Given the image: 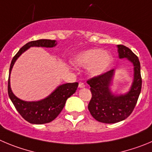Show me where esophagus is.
<instances>
[{
    "label": "esophagus",
    "instance_id": "34e87169",
    "mask_svg": "<svg viewBox=\"0 0 152 152\" xmlns=\"http://www.w3.org/2000/svg\"><path fill=\"white\" fill-rule=\"evenodd\" d=\"M85 84L83 83H79V88H85Z\"/></svg>",
    "mask_w": 152,
    "mask_h": 152
}]
</instances>
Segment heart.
<instances>
[{"mask_svg":"<svg viewBox=\"0 0 152 152\" xmlns=\"http://www.w3.org/2000/svg\"><path fill=\"white\" fill-rule=\"evenodd\" d=\"M113 56L103 49L94 48L79 52L75 56L73 64L76 66L88 67L92 76H99L108 70L113 63Z\"/></svg>","mask_w":152,"mask_h":152,"instance_id":"obj_1","label":"heart"}]
</instances>
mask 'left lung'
Segmentation results:
<instances>
[{
	"label": "left lung",
	"mask_w": 152,
	"mask_h": 152,
	"mask_svg": "<svg viewBox=\"0 0 152 152\" xmlns=\"http://www.w3.org/2000/svg\"><path fill=\"white\" fill-rule=\"evenodd\" d=\"M117 47L119 58H127L134 65V80L129 91L119 95L112 92L110 86L115 75L114 69L87 81L92 94L88 106L89 112L94 118L106 124H114L127 118L137 104L142 88L138 57L123 45H118Z\"/></svg>",
	"instance_id": "1"
}]
</instances>
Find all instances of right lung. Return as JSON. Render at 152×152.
<instances>
[{
  "label": "right lung",
  "mask_w": 152,
  "mask_h": 152,
  "mask_svg": "<svg viewBox=\"0 0 152 152\" xmlns=\"http://www.w3.org/2000/svg\"><path fill=\"white\" fill-rule=\"evenodd\" d=\"M57 45L56 40L38 39L31 41L22 46L13 57L10 67L8 79V94L18 113L24 119L31 124H42L49 123L60 114L66 103V100L76 92L78 83H66L58 86L46 98L38 101H25L12 93L10 87V73L15 62L18 57L31 47L52 48Z\"/></svg>",
  "instance_id": "right-lung-1"
}]
</instances>
